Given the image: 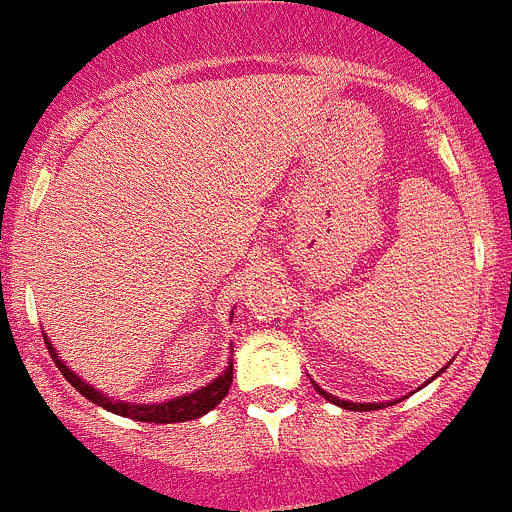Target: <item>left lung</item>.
I'll return each mask as SVG.
<instances>
[{
    "label": "left lung",
    "instance_id": "obj_1",
    "mask_svg": "<svg viewBox=\"0 0 512 512\" xmlns=\"http://www.w3.org/2000/svg\"><path fill=\"white\" fill-rule=\"evenodd\" d=\"M317 391H320L322 398H327V401L337 403V406H342V409H353V411H375V409H381L383 403H350V401H340V398L330 396L327 391H322L320 386H317Z\"/></svg>",
    "mask_w": 512,
    "mask_h": 512
}]
</instances>
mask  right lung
<instances>
[{"label": "right lung", "instance_id": "right-lung-1", "mask_svg": "<svg viewBox=\"0 0 512 512\" xmlns=\"http://www.w3.org/2000/svg\"><path fill=\"white\" fill-rule=\"evenodd\" d=\"M45 345H48V350H50V355H53L58 370L65 375V381H68L75 391L83 393L88 401L98 403V406H103V409L111 411V414L126 416V419L149 421V424H177V421L198 419V416L208 414L210 409H215V406H218V403L228 396V388H231V383H233V363H231L228 368H225L223 375H218L213 383H208V386L200 388V391L190 393V396L172 398V401L157 403V406H152V403H149V406H142V403H139V406H131V403H121V401H114V398H109V396H103L101 391H96V388L88 386L83 378H78V375H75L73 370H70L68 365L58 358V353L53 350V345L48 342V337H45Z\"/></svg>", "mask_w": 512, "mask_h": 512}]
</instances>
